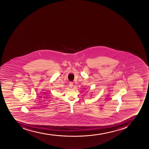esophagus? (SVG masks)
Instances as JSON below:
<instances>
[{"mask_svg":"<svg viewBox=\"0 0 149 149\" xmlns=\"http://www.w3.org/2000/svg\"><path fill=\"white\" fill-rule=\"evenodd\" d=\"M70 88H72L73 86V82H70Z\"/></svg>","mask_w":149,"mask_h":149,"instance_id":"34e87169","label":"esophagus"}]
</instances>
